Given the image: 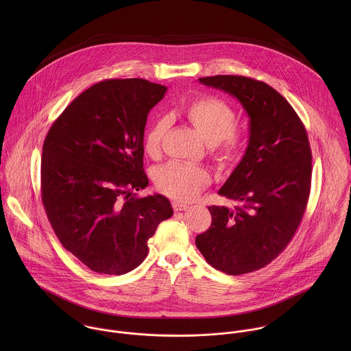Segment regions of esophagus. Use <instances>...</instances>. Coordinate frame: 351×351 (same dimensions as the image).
<instances>
[{
    "label": "esophagus",
    "mask_w": 351,
    "mask_h": 351,
    "mask_svg": "<svg viewBox=\"0 0 351 351\" xmlns=\"http://www.w3.org/2000/svg\"><path fill=\"white\" fill-rule=\"evenodd\" d=\"M173 208H174V210L181 212V210H186V209L189 208V204L180 202V201H174V202H173Z\"/></svg>",
    "instance_id": "34e87169"
}]
</instances>
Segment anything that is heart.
I'll list each match as a JSON object with an SVG mask.
<instances>
[{
  "label": "heart",
  "mask_w": 351,
  "mask_h": 351,
  "mask_svg": "<svg viewBox=\"0 0 351 351\" xmlns=\"http://www.w3.org/2000/svg\"><path fill=\"white\" fill-rule=\"evenodd\" d=\"M188 123L200 134L212 152L223 165L235 162L245 147V138L235 131V110L226 102L215 97H202L192 101L185 112ZM169 121L158 119L146 132L145 151L151 158H158L166 135ZM156 188L169 197L192 200L210 184V174L201 166L169 162L159 166L154 173Z\"/></svg>",
  "instance_id": "1"
}]
</instances>
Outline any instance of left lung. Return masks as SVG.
<instances>
[{
  "mask_svg": "<svg viewBox=\"0 0 351 351\" xmlns=\"http://www.w3.org/2000/svg\"><path fill=\"white\" fill-rule=\"evenodd\" d=\"M199 82L228 93L249 116V145L219 195L238 205L209 206L210 227L197 235L205 261L230 276L270 263L293 238L311 189L312 154L300 117L277 90L242 75Z\"/></svg>",
  "mask_w": 351,
  "mask_h": 351,
  "instance_id": "8db88e82",
  "label": "left lung"
}]
</instances>
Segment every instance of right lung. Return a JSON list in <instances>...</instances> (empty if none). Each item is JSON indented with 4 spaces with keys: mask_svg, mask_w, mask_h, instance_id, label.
<instances>
[{
    "mask_svg": "<svg viewBox=\"0 0 351 351\" xmlns=\"http://www.w3.org/2000/svg\"><path fill=\"white\" fill-rule=\"evenodd\" d=\"M167 88L142 78L108 80L81 93L51 125L42 154V200L55 235L90 270L138 267L158 224L173 215L147 188V114Z\"/></svg>",
    "mask_w": 351,
    "mask_h": 351,
    "instance_id": "obj_1",
    "label": "right lung"
}]
</instances>
